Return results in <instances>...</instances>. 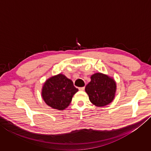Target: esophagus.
<instances>
[{"mask_svg":"<svg viewBox=\"0 0 151 151\" xmlns=\"http://www.w3.org/2000/svg\"><path fill=\"white\" fill-rule=\"evenodd\" d=\"M78 90H79V91H83L85 90V87H84V86H83V87H80V88H78Z\"/></svg>","mask_w":151,"mask_h":151,"instance_id":"34e87169","label":"esophagus"}]
</instances>
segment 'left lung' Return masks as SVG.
Instances as JSON below:
<instances>
[{
    "label": "left lung",
    "instance_id": "left-lung-1",
    "mask_svg": "<svg viewBox=\"0 0 151 151\" xmlns=\"http://www.w3.org/2000/svg\"><path fill=\"white\" fill-rule=\"evenodd\" d=\"M116 91V83L114 79L101 73L91 75V82L85 87L89 100L96 106H104L112 103Z\"/></svg>",
    "mask_w": 151,
    "mask_h": 151
}]
</instances>
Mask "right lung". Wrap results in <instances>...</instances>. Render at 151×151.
I'll list each match as a JSON object with an SVG mask.
<instances>
[{
  "instance_id": "right-lung-1",
  "label": "right lung",
  "mask_w": 151,
  "mask_h": 151,
  "mask_svg": "<svg viewBox=\"0 0 151 151\" xmlns=\"http://www.w3.org/2000/svg\"><path fill=\"white\" fill-rule=\"evenodd\" d=\"M78 88L73 81L63 74L48 78L43 84L41 96L45 103L51 108L63 111L69 106Z\"/></svg>"
}]
</instances>
